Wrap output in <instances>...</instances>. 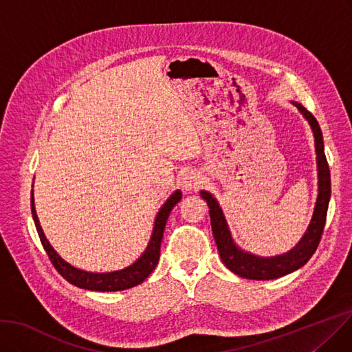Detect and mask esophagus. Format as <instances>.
Masks as SVG:
<instances>
[{"instance_id": "obj_1", "label": "esophagus", "mask_w": 352, "mask_h": 352, "mask_svg": "<svg viewBox=\"0 0 352 352\" xmlns=\"http://www.w3.org/2000/svg\"><path fill=\"white\" fill-rule=\"evenodd\" d=\"M180 184H182V188H184L185 190H190L201 184V177L196 172L188 170L184 176H182Z\"/></svg>"}]
</instances>
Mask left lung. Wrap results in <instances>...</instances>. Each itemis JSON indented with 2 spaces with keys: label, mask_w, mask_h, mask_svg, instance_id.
<instances>
[{
  "label": "left lung",
  "mask_w": 352,
  "mask_h": 352,
  "mask_svg": "<svg viewBox=\"0 0 352 352\" xmlns=\"http://www.w3.org/2000/svg\"><path fill=\"white\" fill-rule=\"evenodd\" d=\"M299 108V111L309 121L315 135V147H316V162H318V177H319V193L316 199L315 212L312 217L311 223L306 234L303 235L299 244L290 250L283 256L276 257H257L244 252L238 248L230 234L228 225L225 222L222 215V210L218 202L214 199V196L208 192H201L202 199L206 201L209 206V215H210V225H212V234L215 238V243L219 251V256L223 264L228 269L238 274L240 277L250 278V280H273L277 277H282L289 274L294 270L300 269L302 265L307 263V260L314 256L316 251L323 228H325L327 222V212L331 198V173L329 166L327 162L325 151H323V138L322 131L316 118L309 112L302 104L293 102Z\"/></svg>",
  "instance_id": "obj_1"
}]
</instances>
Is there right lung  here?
Returning a JSON list of instances; mask_svg holds the SVG:
<instances>
[{"instance_id": "add662e5", "label": "right lung", "mask_w": 352, "mask_h": 352, "mask_svg": "<svg viewBox=\"0 0 352 352\" xmlns=\"http://www.w3.org/2000/svg\"><path fill=\"white\" fill-rule=\"evenodd\" d=\"M182 199V192L176 190L170 198L166 201V204L162 206L159 210V214L156 217V222H154V228L153 234L150 238V243L143 252V256L140 257L134 264L124 270L118 272H112V273H89V272H83L79 269H75L70 264H67L63 258L58 256V252L53 250V247L49 244L46 240V236L43 234V230L40 227V222L36 214L34 209V202H33V192H32V214L33 219L36 223V230L40 236L41 245H43L45 251L47 252L49 260L54 265V269L58 270V273L67 280L70 285L78 286L80 289H87V290H95V292H118V290H125L134 287L140 283H143L144 280L151 274V272L156 269V265L160 258V245L163 240V231L166 227V222L168 215H170L173 206Z\"/></svg>"}]
</instances>
